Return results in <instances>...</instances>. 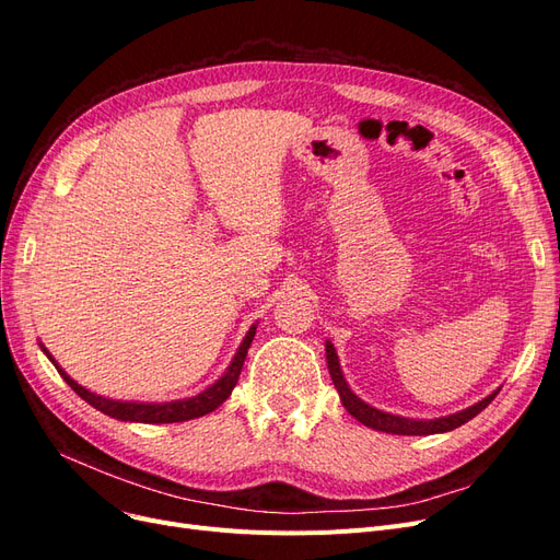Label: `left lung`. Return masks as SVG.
Returning <instances> with one entry per match:
<instances>
[{
	"label": "left lung",
	"instance_id": "left-lung-1",
	"mask_svg": "<svg viewBox=\"0 0 560 560\" xmlns=\"http://www.w3.org/2000/svg\"><path fill=\"white\" fill-rule=\"evenodd\" d=\"M327 364H329V374L334 381V387L338 389V395H341V401L346 406V411L358 418L362 425L371 428V430H378V432H387V434H436V432H448L465 425L467 420H471L474 416H479L486 406L495 399L498 389L493 395H488L486 399H481L479 404L469 406V409L460 411V413H453V416H444V418H434V420H411V418H401V416H393V413H383L374 406L364 404L358 395H352V389L348 387L343 374H341V366H338V358H336V350L334 346L327 341Z\"/></svg>",
	"mask_w": 560,
	"mask_h": 560
}]
</instances>
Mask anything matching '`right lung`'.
I'll return each instance as SVG.
<instances>
[{
	"label": "right lung",
	"instance_id": "add662e5",
	"mask_svg": "<svg viewBox=\"0 0 560 560\" xmlns=\"http://www.w3.org/2000/svg\"><path fill=\"white\" fill-rule=\"evenodd\" d=\"M254 334H257V327H252L245 336V341L241 343L238 352H235V358L231 362V366L226 369V374L219 378L212 387H208L206 393H200L196 397H189V399H179V401H167V404H135V401H114V399H107V397H100L95 393H89L86 387H81L77 381H72L70 376L65 374V371L56 364V360L50 358L48 360L56 364L58 374L67 381V385H70L74 393L86 399L91 406H95L97 411H103L105 416H112V418H118V420H130V422H182V420H191V418H200L206 416L210 411H214L219 404H224L226 397L231 395V389L235 387V383H238V376H241V369H243V362L247 358V348L252 343Z\"/></svg>",
	"mask_w": 560,
	"mask_h": 560
}]
</instances>
